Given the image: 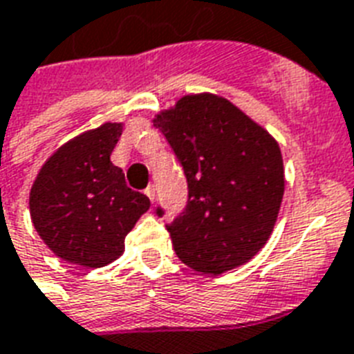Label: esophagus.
Returning <instances> with one entry per match:
<instances>
[{"instance_id":"obj_1","label":"esophagus","mask_w":354,"mask_h":354,"mask_svg":"<svg viewBox=\"0 0 354 354\" xmlns=\"http://www.w3.org/2000/svg\"><path fill=\"white\" fill-rule=\"evenodd\" d=\"M144 194H146V196L149 197V201L155 203V188H153V186H147L146 192H144Z\"/></svg>"}]
</instances>
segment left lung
I'll use <instances>...</instances> for the list:
<instances>
[{"mask_svg": "<svg viewBox=\"0 0 354 354\" xmlns=\"http://www.w3.org/2000/svg\"><path fill=\"white\" fill-rule=\"evenodd\" d=\"M153 125L188 183L185 212L168 225L177 257L208 275L245 264L270 240L281 210L284 166L277 140L231 101L208 92L183 95Z\"/></svg>", "mask_w": 354, "mask_h": 354, "instance_id": "obj_1", "label": "left lung"}]
</instances>
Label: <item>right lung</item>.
<instances>
[{"mask_svg": "<svg viewBox=\"0 0 354 354\" xmlns=\"http://www.w3.org/2000/svg\"><path fill=\"white\" fill-rule=\"evenodd\" d=\"M122 131L123 123L106 122L68 140L44 162L29 194L38 236L59 259L88 270L122 257L127 232L151 205L111 162Z\"/></svg>", "mask_w": 354, "mask_h": 354, "instance_id": "right-lung-1", "label": "right lung"}]
</instances>
